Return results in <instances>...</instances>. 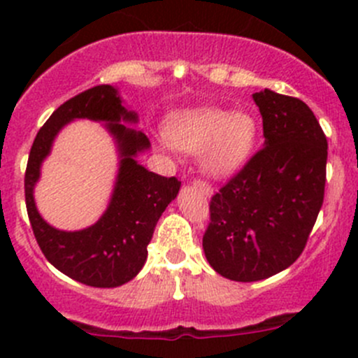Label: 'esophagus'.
<instances>
[{
  "label": "esophagus",
  "mask_w": 358,
  "mask_h": 358,
  "mask_svg": "<svg viewBox=\"0 0 358 358\" xmlns=\"http://www.w3.org/2000/svg\"><path fill=\"white\" fill-rule=\"evenodd\" d=\"M194 185L197 187V189L201 190L202 194H204V196H211L213 194V189H211V185H209L208 182H206V180H194Z\"/></svg>",
  "instance_id": "34e87169"
}]
</instances>
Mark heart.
Masks as SVG:
<instances>
[{
	"label": "heart",
	"instance_id": "b5f03b06",
	"mask_svg": "<svg viewBox=\"0 0 358 358\" xmlns=\"http://www.w3.org/2000/svg\"><path fill=\"white\" fill-rule=\"evenodd\" d=\"M169 142L180 150L201 154L206 171L230 175L246 162L256 140V121L244 110L213 107L185 110L171 119Z\"/></svg>",
	"mask_w": 358,
	"mask_h": 358
}]
</instances>
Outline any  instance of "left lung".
I'll return each mask as SVG.
<instances>
[{"instance_id":"left-lung-1","label":"left lung","mask_w":358,"mask_h":358,"mask_svg":"<svg viewBox=\"0 0 358 358\" xmlns=\"http://www.w3.org/2000/svg\"><path fill=\"white\" fill-rule=\"evenodd\" d=\"M252 99L265 147L211 197L202 237L209 265L237 282L268 279L299 258L326 187L327 138L312 109L272 90Z\"/></svg>"}]
</instances>
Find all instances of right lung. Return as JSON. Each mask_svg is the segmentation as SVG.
<instances>
[{"instance_id": "add662e5", "label": "right lung", "mask_w": 358, "mask_h": 358, "mask_svg": "<svg viewBox=\"0 0 358 358\" xmlns=\"http://www.w3.org/2000/svg\"><path fill=\"white\" fill-rule=\"evenodd\" d=\"M85 117L108 122L122 156L120 175L103 218L88 229L64 233L38 216L31 189L56 133L72 118ZM119 121L136 122V114L121 106L117 90L110 85L93 86L64 102L50 115L36 135L25 168V206L43 255L67 277L93 287L122 286L142 270L157 220L182 185L176 176L156 175L135 161L136 154L150 147L149 138Z\"/></svg>"}]
</instances>
